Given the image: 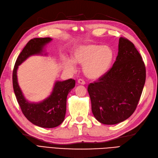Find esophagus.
I'll return each instance as SVG.
<instances>
[{"instance_id": "34e87169", "label": "esophagus", "mask_w": 158, "mask_h": 158, "mask_svg": "<svg viewBox=\"0 0 158 158\" xmlns=\"http://www.w3.org/2000/svg\"><path fill=\"white\" fill-rule=\"evenodd\" d=\"M77 82H78L79 84H81V85H85V81L83 79H78Z\"/></svg>"}]
</instances>
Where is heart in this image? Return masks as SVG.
I'll list each match as a JSON object with an SVG mask.
<instances>
[{"mask_svg":"<svg viewBox=\"0 0 158 158\" xmlns=\"http://www.w3.org/2000/svg\"><path fill=\"white\" fill-rule=\"evenodd\" d=\"M72 59L75 63L83 65V72L86 76L90 79H98L110 69L114 59V51L106 45H81L74 50ZM73 62L72 60L65 58L63 62L64 68L73 72L75 65Z\"/></svg>","mask_w":158,"mask_h":158,"instance_id":"heart-1","label":"heart"}]
</instances>
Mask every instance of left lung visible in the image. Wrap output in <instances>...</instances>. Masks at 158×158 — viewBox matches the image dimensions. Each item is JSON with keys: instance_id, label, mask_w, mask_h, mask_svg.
I'll list each match as a JSON object with an SVG mask.
<instances>
[{"instance_id": "8db88e82", "label": "left lung", "mask_w": 158, "mask_h": 158, "mask_svg": "<svg viewBox=\"0 0 158 158\" xmlns=\"http://www.w3.org/2000/svg\"><path fill=\"white\" fill-rule=\"evenodd\" d=\"M145 81L146 67L140 53L129 39L120 37L112 67L88 86L95 118L105 125L128 119L138 105Z\"/></svg>"}]
</instances>
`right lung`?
Listing matches in <instances>:
<instances>
[{"label": "right lung", "mask_w": 158, "mask_h": 158, "mask_svg": "<svg viewBox=\"0 0 158 158\" xmlns=\"http://www.w3.org/2000/svg\"><path fill=\"white\" fill-rule=\"evenodd\" d=\"M51 40L50 37L30 40L18 56L12 73L14 91L22 113L33 124L43 128H54L64 121L67 96L75 86V81L69 79L64 81H56L48 98L39 103H30L25 99L20 90L16 73L18 65L30 56L41 53L44 46Z\"/></svg>", "instance_id": "1"}]
</instances>
